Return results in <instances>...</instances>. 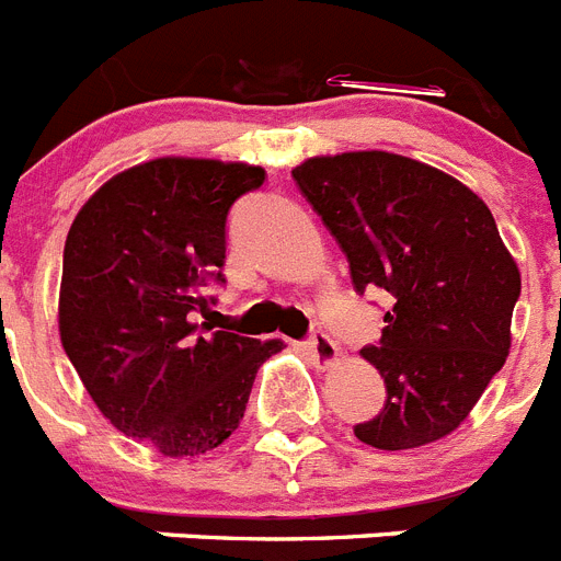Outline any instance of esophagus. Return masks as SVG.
Segmentation results:
<instances>
[{"instance_id": "esophagus-1", "label": "esophagus", "mask_w": 561, "mask_h": 561, "mask_svg": "<svg viewBox=\"0 0 561 561\" xmlns=\"http://www.w3.org/2000/svg\"><path fill=\"white\" fill-rule=\"evenodd\" d=\"M304 348L309 354H312V360L318 363V366H323V368H329L340 357L337 343H334V340L329 337L327 332H312V334H309V337L304 340Z\"/></svg>"}]
</instances>
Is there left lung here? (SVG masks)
Listing matches in <instances>:
<instances>
[{
  "label": "left lung",
  "instance_id": "8db88e82",
  "mask_svg": "<svg viewBox=\"0 0 561 561\" xmlns=\"http://www.w3.org/2000/svg\"><path fill=\"white\" fill-rule=\"evenodd\" d=\"M291 179L343 249L354 291L394 300L380 343L360 352L386 382V405L354 437L403 451L451 434L508 357L522 289L485 201L380 150L309 158Z\"/></svg>",
  "mask_w": 561,
  "mask_h": 561
}]
</instances>
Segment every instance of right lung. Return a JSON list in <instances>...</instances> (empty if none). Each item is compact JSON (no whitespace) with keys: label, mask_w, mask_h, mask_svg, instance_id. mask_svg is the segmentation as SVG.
<instances>
[{"label":"right lung","mask_w":561,"mask_h":561,"mask_svg":"<svg viewBox=\"0 0 561 561\" xmlns=\"http://www.w3.org/2000/svg\"><path fill=\"white\" fill-rule=\"evenodd\" d=\"M266 172L209 158H156L79 209L67 232L59 334L104 417L164 457H195L243 420L280 340L201 323L224 284L229 209Z\"/></svg>","instance_id":"right-lung-1"}]
</instances>
